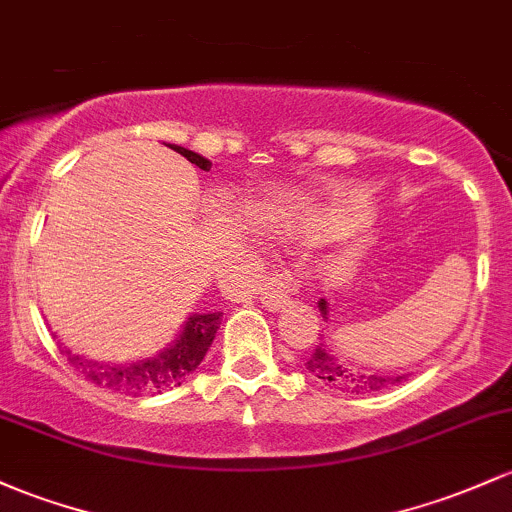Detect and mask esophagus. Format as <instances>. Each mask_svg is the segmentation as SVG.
Returning a JSON list of instances; mask_svg holds the SVG:
<instances>
[{
    "instance_id": "1",
    "label": "esophagus",
    "mask_w": 512,
    "mask_h": 512,
    "mask_svg": "<svg viewBox=\"0 0 512 512\" xmlns=\"http://www.w3.org/2000/svg\"><path fill=\"white\" fill-rule=\"evenodd\" d=\"M299 289H301V282H299V277H296L294 269L277 267V269H272L265 279H262L260 299L267 308L277 311V308H282L284 303H289L291 299H294V296L299 294Z\"/></svg>"
}]
</instances>
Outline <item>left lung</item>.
Returning a JSON list of instances; mask_svg holds the SVG:
<instances>
[{"mask_svg": "<svg viewBox=\"0 0 512 512\" xmlns=\"http://www.w3.org/2000/svg\"><path fill=\"white\" fill-rule=\"evenodd\" d=\"M320 313L323 318L328 316V303L325 299H320L318 303ZM306 369L311 372L316 379L323 381L325 386L330 389H338L342 393H374L386 389V386L398 384L406 376H381V374H357L352 369H347L345 364H340L338 359L330 355L328 345L318 342L316 350L311 352V357L306 359Z\"/></svg>", "mask_w": 512, "mask_h": 512, "instance_id": "obj_1", "label": "left lung"}]
</instances>
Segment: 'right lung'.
Listing matches in <instances>:
<instances>
[{"instance_id": "right-lung-1", "label": "right lung", "mask_w": 512, "mask_h": 512, "mask_svg": "<svg viewBox=\"0 0 512 512\" xmlns=\"http://www.w3.org/2000/svg\"><path fill=\"white\" fill-rule=\"evenodd\" d=\"M174 153L187 157L192 165L199 170H211V160L192 153L179 145H170ZM221 325V313H204V316H192L184 325L182 335L172 347L153 359L136 364H99L92 359H84L80 355H72L70 350H63L67 362L84 374L92 384L109 389L114 393H123V396H148V393H162L167 389H174L184 381L201 364L206 352H209L216 330Z\"/></svg>"}]
</instances>
